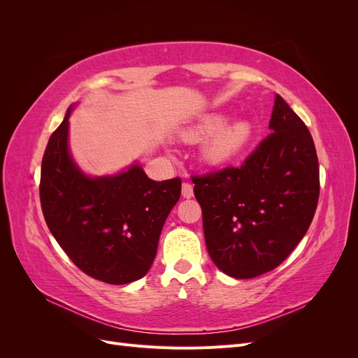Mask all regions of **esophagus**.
<instances>
[{"instance_id":"1","label":"esophagus","mask_w":358,"mask_h":358,"mask_svg":"<svg viewBox=\"0 0 358 358\" xmlns=\"http://www.w3.org/2000/svg\"><path fill=\"white\" fill-rule=\"evenodd\" d=\"M194 196V188L189 182L182 183V197L183 199H191Z\"/></svg>"}]
</instances>
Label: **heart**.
Segmentation results:
<instances>
[{
  "mask_svg": "<svg viewBox=\"0 0 358 358\" xmlns=\"http://www.w3.org/2000/svg\"><path fill=\"white\" fill-rule=\"evenodd\" d=\"M224 124L225 117L222 115H204L187 131L188 140H201L217 131L203 148V158L210 164H224L234 158L251 137V127L248 122L239 121L222 127Z\"/></svg>",
  "mask_w": 358,
  "mask_h": 358,
  "instance_id": "obj_1",
  "label": "heart"
}]
</instances>
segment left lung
<instances>
[{"mask_svg": "<svg viewBox=\"0 0 358 358\" xmlns=\"http://www.w3.org/2000/svg\"><path fill=\"white\" fill-rule=\"evenodd\" d=\"M268 129L241 167L191 176L212 262L237 279L282 263L306 234L318 206L315 145L280 95Z\"/></svg>", "mask_w": 358, "mask_h": 358, "instance_id": "obj_1", "label": "left lung"}]
</instances>
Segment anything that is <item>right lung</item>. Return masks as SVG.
<instances>
[{
	"label": "right lung",
	"mask_w": 358,
	"mask_h": 358,
	"mask_svg": "<svg viewBox=\"0 0 358 358\" xmlns=\"http://www.w3.org/2000/svg\"><path fill=\"white\" fill-rule=\"evenodd\" d=\"M70 113L52 133L43 155V215L62 251L83 273L106 284H129L152 266L182 180H152L140 166L112 178H86L69 154Z\"/></svg>",
	"instance_id": "1"
}]
</instances>
